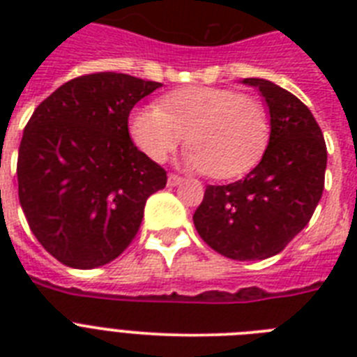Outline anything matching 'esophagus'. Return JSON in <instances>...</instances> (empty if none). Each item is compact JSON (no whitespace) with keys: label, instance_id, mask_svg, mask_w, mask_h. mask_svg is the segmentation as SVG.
Returning <instances> with one entry per match:
<instances>
[{"label":"esophagus","instance_id":"esophagus-1","mask_svg":"<svg viewBox=\"0 0 357 357\" xmlns=\"http://www.w3.org/2000/svg\"><path fill=\"white\" fill-rule=\"evenodd\" d=\"M181 183H183V178H179L176 174H170V176H168V185H170V187H178V185Z\"/></svg>","mask_w":357,"mask_h":357}]
</instances>
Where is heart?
<instances>
[{
	"mask_svg": "<svg viewBox=\"0 0 357 357\" xmlns=\"http://www.w3.org/2000/svg\"><path fill=\"white\" fill-rule=\"evenodd\" d=\"M129 135L155 162L165 161L187 135L185 167L228 179L259 159L268 142L271 120L255 98L218 86H185L162 96L159 107L135 109Z\"/></svg>",
	"mask_w": 357,
	"mask_h": 357,
	"instance_id": "1",
	"label": "heart"
}]
</instances>
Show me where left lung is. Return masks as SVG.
I'll use <instances>...</instances> for the list:
<instances>
[{
  "label": "left lung",
  "mask_w": 357,
  "mask_h": 357,
  "mask_svg": "<svg viewBox=\"0 0 357 357\" xmlns=\"http://www.w3.org/2000/svg\"><path fill=\"white\" fill-rule=\"evenodd\" d=\"M271 116V137L254 170L229 185H207L196 209L200 237L237 261L280 254L307 226L324 190L326 142L298 98L272 81L246 77Z\"/></svg>",
  "instance_id": "8db88e82"
}]
</instances>
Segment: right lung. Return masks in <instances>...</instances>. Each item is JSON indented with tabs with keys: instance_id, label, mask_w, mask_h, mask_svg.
Returning a JSON list of instances; mask_svg holds the SVG:
<instances>
[{
	"instance_id": "right-lung-1",
	"label": "right lung",
	"mask_w": 357,
	"mask_h": 357,
	"mask_svg": "<svg viewBox=\"0 0 357 357\" xmlns=\"http://www.w3.org/2000/svg\"><path fill=\"white\" fill-rule=\"evenodd\" d=\"M162 86L100 72L64 83L35 109L18 151L20 206L38 243L72 268L116 259L167 172L129 137L128 119Z\"/></svg>"
}]
</instances>
